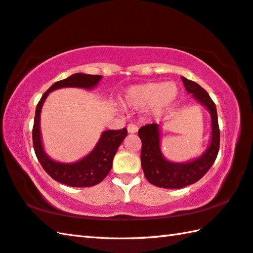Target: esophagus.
<instances>
[{
	"label": "esophagus",
	"instance_id": "obj_1",
	"mask_svg": "<svg viewBox=\"0 0 253 253\" xmlns=\"http://www.w3.org/2000/svg\"><path fill=\"white\" fill-rule=\"evenodd\" d=\"M127 130L128 132H136L137 130H138V126L135 125V124H128L127 126Z\"/></svg>",
	"mask_w": 253,
	"mask_h": 253
}]
</instances>
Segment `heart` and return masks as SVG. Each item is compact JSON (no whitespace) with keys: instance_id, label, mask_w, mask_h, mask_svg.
<instances>
[{"instance_id":"heart-1","label":"heart","mask_w":253,"mask_h":253,"mask_svg":"<svg viewBox=\"0 0 253 253\" xmlns=\"http://www.w3.org/2000/svg\"><path fill=\"white\" fill-rule=\"evenodd\" d=\"M177 87L173 83H147L128 88L123 101L135 109L147 108L154 115L165 113L177 97Z\"/></svg>"}]
</instances>
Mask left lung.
Returning <instances> with one entry per match:
<instances>
[{"instance_id":"obj_1","label":"left lung","mask_w":253,"mask_h":253,"mask_svg":"<svg viewBox=\"0 0 253 253\" xmlns=\"http://www.w3.org/2000/svg\"><path fill=\"white\" fill-rule=\"evenodd\" d=\"M187 92L193 95L211 114L212 139L209 148L200 158L185 164L170 163L163 157L160 147V128L157 124H148L139 128L142 140L140 162L145 177L153 185L164 188H182L202 178L215 162L220 148V128L216 107L207 90L194 81L182 77Z\"/></svg>"}]
</instances>
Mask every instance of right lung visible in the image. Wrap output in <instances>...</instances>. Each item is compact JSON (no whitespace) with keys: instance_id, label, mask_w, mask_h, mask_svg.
<instances>
[{"instance_id":"right-lung-1","label":"right lung","mask_w":253,"mask_h":253,"mask_svg":"<svg viewBox=\"0 0 253 253\" xmlns=\"http://www.w3.org/2000/svg\"><path fill=\"white\" fill-rule=\"evenodd\" d=\"M102 76L99 75H85L75 74L67 79L54 83L46 90L36 108V116L32 129L33 148L43 169L51 177L66 185L72 187H88L99 184L104 179L113 168V160L116 154L119 145L127 136V129L106 130L102 132L99 142L93 148V151L83 160L72 164L54 162L45 155L42 148L41 135H40V113L42 105L51 91L59 88L77 87L90 89L99 83Z\"/></svg>"}]
</instances>
